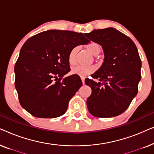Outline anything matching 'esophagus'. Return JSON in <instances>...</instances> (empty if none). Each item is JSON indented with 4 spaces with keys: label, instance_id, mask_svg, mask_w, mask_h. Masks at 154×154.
<instances>
[{
    "label": "esophagus",
    "instance_id": "34e87169",
    "mask_svg": "<svg viewBox=\"0 0 154 154\" xmlns=\"http://www.w3.org/2000/svg\"><path fill=\"white\" fill-rule=\"evenodd\" d=\"M81 81H82V83H83V84L85 83V76H81Z\"/></svg>",
    "mask_w": 154,
    "mask_h": 154
}]
</instances>
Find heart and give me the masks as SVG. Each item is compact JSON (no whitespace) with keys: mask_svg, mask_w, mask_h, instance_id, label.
<instances>
[{"mask_svg":"<svg viewBox=\"0 0 154 154\" xmlns=\"http://www.w3.org/2000/svg\"><path fill=\"white\" fill-rule=\"evenodd\" d=\"M87 50L90 53L93 55L96 56L100 53L101 46L95 42H91L86 46ZM78 49L77 48H73L69 54V62L71 65H73L76 62V54ZM95 71V67L92 65L90 66H82V65H78L73 67L71 69V73L72 74L81 75V76H85V75H89L90 73H93Z\"/></svg>","mask_w":154,"mask_h":154,"instance_id":"heart-1","label":"heart"}]
</instances>
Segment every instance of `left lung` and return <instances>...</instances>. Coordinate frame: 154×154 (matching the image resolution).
I'll return each instance as SVG.
<instances>
[{"label": "left lung", "mask_w": 154, "mask_h": 154, "mask_svg": "<svg viewBox=\"0 0 154 154\" xmlns=\"http://www.w3.org/2000/svg\"><path fill=\"white\" fill-rule=\"evenodd\" d=\"M100 44L104 50L102 66L86 79L92 89L87 106L92 116L99 118L117 116L128 108L138 91L141 80V62L134 42L117 29H97L84 34Z\"/></svg>", "instance_id": "8db88e82"}]
</instances>
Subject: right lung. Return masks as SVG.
<instances>
[{"instance_id": "1", "label": "right lung", "mask_w": 154, "mask_h": 154, "mask_svg": "<svg viewBox=\"0 0 154 154\" xmlns=\"http://www.w3.org/2000/svg\"><path fill=\"white\" fill-rule=\"evenodd\" d=\"M89 43L82 33L56 29L27 40L14 66V85L21 106L38 118L64 114L69 100L83 85L79 75L63 79L70 71L69 54L76 46Z\"/></svg>"}]
</instances>
